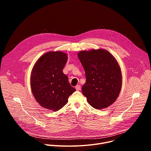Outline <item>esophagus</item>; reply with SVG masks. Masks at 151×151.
Listing matches in <instances>:
<instances>
[{"mask_svg":"<svg viewBox=\"0 0 151 151\" xmlns=\"http://www.w3.org/2000/svg\"><path fill=\"white\" fill-rule=\"evenodd\" d=\"M75 88H76V90L77 91H79V90H81V86L79 85H76V87H75Z\"/></svg>","mask_w":151,"mask_h":151,"instance_id":"1","label":"esophagus"}]
</instances>
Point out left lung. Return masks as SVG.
Returning a JSON list of instances; mask_svg holds the SVG:
<instances>
[{"label":"left lung","instance_id":"left-lung-1","mask_svg":"<svg viewBox=\"0 0 151 151\" xmlns=\"http://www.w3.org/2000/svg\"><path fill=\"white\" fill-rule=\"evenodd\" d=\"M85 70L82 94L94 108L102 109L113 104L122 87V75L115 57L104 50L82 51L78 54Z\"/></svg>","mask_w":151,"mask_h":151}]
</instances>
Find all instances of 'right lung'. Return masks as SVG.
I'll use <instances>...</instances> for the list:
<instances>
[{
  "mask_svg": "<svg viewBox=\"0 0 151 151\" xmlns=\"http://www.w3.org/2000/svg\"><path fill=\"white\" fill-rule=\"evenodd\" d=\"M67 60L65 53L48 52L41 56L33 68L32 91L36 100L45 109L54 112L60 110L76 91L69 83L68 76L63 72Z\"/></svg>",
  "mask_w": 151,
  "mask_h": 151,
  "instance_id": "obj_1",
  "label": "right lung"
}]
</instances>
